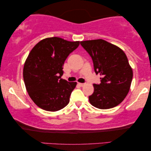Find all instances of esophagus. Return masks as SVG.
I'll return each instance as SVG.
<instances>
[{
    "label": "esophagus",
    "mask_w": 151,
    "mask_h": 151,
    "mask_svg": "<svg viewBox=\"0 0 151 151\" xmlns=\"http://www.w3.org/2000/svg\"><path fill=\"white\" fill-rule=\"evenodd\" d=\"M78 84H79L80 86H84V85H85V84L84 83H78Z\"/></svg>",
    "instance_id": "1"
}]
</instances>
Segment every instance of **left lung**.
<instances>
[{
	"label": "left lung",
	"mask_w": 151,
	"mask_h": 151,
	"mask_svg": "<svg viewBox=\"0 0 151 151\" xmlns=\"http://www.w3.org/2000/svg\"><path fill=\"white\" fill-rule=\"evenodd\" d=\"M91 57L94 71L100 73V84H94V92L88 97L91 104L100 109L117 106L130 90L133 70L125 53L115 45L102 40L80 42Z\"/></svg>",
	"instance_id": "obj_1"
}]
</instances>
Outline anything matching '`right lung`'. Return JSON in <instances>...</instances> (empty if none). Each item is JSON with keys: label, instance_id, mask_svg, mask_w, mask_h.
I'll list each match as a JSON object with an SVG mask.
<instances>
[{"label": "right lung", "instance_id": "right-lung-1", "mask_svg": "<svg viewBox=\"0 0 151 151\" xmlns=\"http://www.w3.org/2000/svg\"><path fill=\"white\" fill-rule=\"evenodd\" d=\"M79 45L80 41L52 37L40 40L30 51L23 79L29 96L43 110L57 111L69 104L77 82H69L61 76L65 60Z\"/></svg>", "mask_w": 151, "mask_h": 151}]
</instances>
